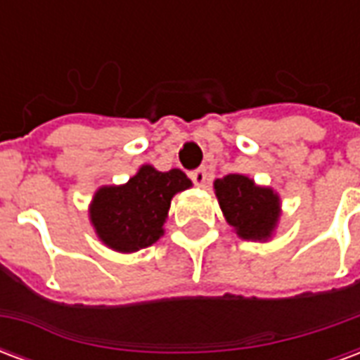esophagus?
Listing matches in <instances>:
<instances>
[{"mask_svg": "<svg viewBox=\"0 0 360 360\" xmlns=\"http://www.w3.org/2000/svg\"><path fill=\"white\" fill-rule=\"evenodd\" d=\"M191 179H193V183H195L196 187H204L206 181H208V172H206L204 167H198L195 172H191Z\"/></svg>", "mask_w": 360, "mask_h": 360, "instance_id": "34e87169", "label": "esophagus"}]
</instances>
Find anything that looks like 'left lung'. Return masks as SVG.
Listing matches in <instances>:
<instances>
[{
	"instance_id": "1",
	"label": "left lung",
	"mask_w": 360,
	"mask_h": 360,
	"mask_svg": "<svg viewBox=\"0 0 360 360\" xmlns=\"http://www.w3.org/2000/svg\"><path fill=\"white\" fill-rule=\"evenodd\" d=\"M214 191L227 224L235 227L241 239H270L279 219V196L271 188L258 187L239 173H229L214 181Z\"/></svg>"
}]
</instances>
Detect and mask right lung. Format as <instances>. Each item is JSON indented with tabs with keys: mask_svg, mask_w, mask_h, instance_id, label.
I'll list each match as a JSON object with an SVG mask.
<instances>
[{
	"mask_svg": "<svg viewBox=\"0 0 360 360\" xmlns=\"http://www.w3.org/2000/svg\"><path fill=\"white\" fill-rule=\"evenodd\" d=\"M191 185L181 169L158 172L142 165L125 185L98 188L90 204L96 235L117 252L146 249L164 235L173 196Z\"/></svg>",
	"mask_w": 360,
	"mask_h": 360,
	"instance_id": "obj_1",
	"label": "right lung"
}]
</instances>
